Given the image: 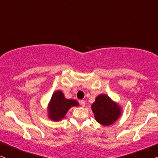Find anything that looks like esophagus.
Masks as SVG:
<instances>
[{
    "instance_id": "34e87169",
    "label": "esophagus",
    "mask_w": 158,
    "mask_h": 158,
    "mask_svg": "<svg viewBox=\"0 0 158 158\" xmlns=\"http://www.w3.org/2000/svg\"><path fill=\"white\" fill-rule=\"evenodd\" d=\"M80 103H81V105L83 107H84V106H85V101H83V100H81V101H80Z\"/></svg>"
}]
</instances>
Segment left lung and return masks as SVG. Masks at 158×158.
I'll return each mask as SVG.
<instances>
[{
  "instance_id": "8db88e82",
  "label": "left lung",
  "mask_w": 158,
  "mask_h": 158,
  "mask_svg": "<svg viewBox=\"0 0 158 158\" xmlns=\"http://www.w3.org/2000/svg\"><path fill=\"white\" fill-rule=\"evenodd\" d=\"M91 108L96 120L104 126L114 124L121 116L119 106L104 94L97 96Z\"/></svg>"
}]
</instances>
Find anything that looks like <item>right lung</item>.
<instances>
[{
	"label": "right lung",
	"mask_w": 158,
	"mask_h": 158,
	"mask_svg": "<svg viewBox=\"0 0 158 158\" xmlns=\"http://www.w3.org/2000/svg\"><path fill=\"white\" fill-rule=\"evenodd\" d=\"M79 103L75 100L67 99L64 94L57 90L52 96L49 104V117L53 121H60L64 117L68 109L72 106H78Z\"/></svg>",
	"instance_id": "right-lung-1"
}]
</instances>
